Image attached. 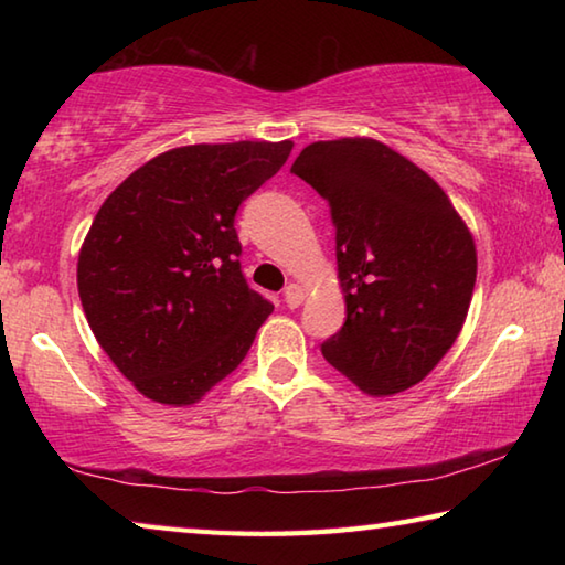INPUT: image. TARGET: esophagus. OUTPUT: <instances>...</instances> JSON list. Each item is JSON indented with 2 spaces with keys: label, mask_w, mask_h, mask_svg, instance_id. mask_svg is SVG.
I'll use <instances>...</instances> for the list:
<instances>
[{
  "label": "esophagus",
  "mask_w": 565,
  "mask_h": 565,
  "mask_svg": "<svg viewBox=\"0 0 565 565\" xmlns=\"http://www.w3.org/2000/svg\"><path fill=\"white\" fill-rule=\"evenodd\" d=\"M303 289L299 284H289L286 286V291H284V303L289 306V309H296V306H301L303 303Z\"/></svg>",
  "instance_id": "34e87169"
}]
</instances>
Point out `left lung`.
I'll list each match as a JSON object with an SVG mask.
<instances>
[{"label": "left lung", "instance_id": "obj_1", "mask_svg": "<svg viewBox=\"0 0 565 565\" xmlns=\"http://www.w3.org/2000/svg\"><path fill=\"white\" fill-rule=\"evenodd\" d=\"M291 171L331 206L347 321L321 343L363 394L391 396L431 374L466 321L473 236L444 189L376 139L313 141Z\"/></svg>", "mask_w": 565, "mask_h": 565}]
</instances>
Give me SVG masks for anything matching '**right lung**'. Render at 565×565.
Here are the masks:
<instances>
[{"label":"right lung","mask_w":565,"mask_h":565,"mask_svg":"<svg viewBox=\"0 0 565 565\" xmlns=\"http://www.w3.org/2000/svg\"><path fill=\"white\" fill-rule=\"evenodd\" d=\"M291 141L164 151L111 191L84 238L76 286L99 347L139 394L196 404L274 311L248 289L234 216Z\"/></svg>","instance_id":"add662e5"}]
</instances>
